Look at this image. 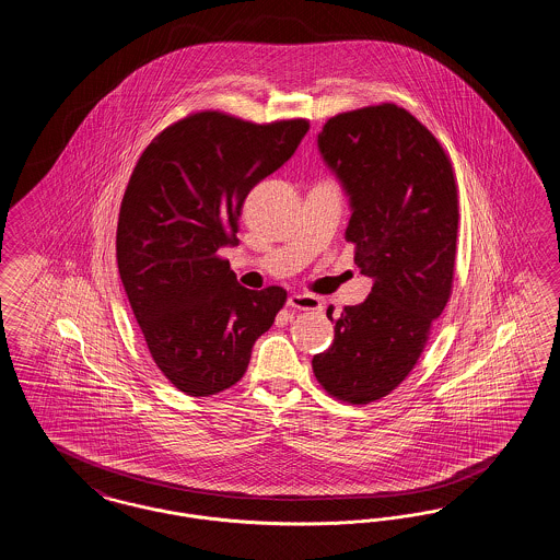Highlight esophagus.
Returning <instances> with one entry per match:
<instances>
[{
	"label": "esophagus",
	"instance_id": "esophagus-1",
	"mask_svg": "<svg viewBox=\"0 0 560 560\" xmlns=\"http://www.w3.org/2000/svg\"><path fill=\"white\" fill-rule=\"evenodd\" d=\"M288 306L293 311H320V300L311 293H292L288 298Z\"/></svg>",
	"mask_w": 560,
	"mask_h": 560
}]
</instances>
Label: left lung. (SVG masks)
<instances>
[{"label": "left lung", "mask_w": 560, "mask_h": 560, "mask_svg": "<svg viewBox=\"0 0 560 560\" xmlns=\"http://www.w3.org/2000/svg\"><path fill=\"white\" fill-rule=\"evenodd\" d=\"M320 155L350 199L347 241L372 293L334 319L313 372L338 400L368 405L416 368L452 295L457 185L450 155L393 103L340 113L323 126Z\"/></svg>", "instance_id": "8db88e82"}]
</instances>
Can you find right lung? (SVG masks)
<instances>
[{
  "label": "right lung",
  "instance_id": "add662e5",
  "mask_svg": "<svg viewBox=\"0 0 560 560\" xmlns=\"http://www.w3.org/2000/svg\"><path fill=\"white\" fill-rule=\"evenodd\" d=\"M306 119L252 124L201 110L142 151L117 222V267L149 352L190 397L218 395L247 370L288 292L240 285L220 247L235 245L247 192L292 158Z\"/></svg>",
  "mask_w": 560,
  "mask_h": 560
}]
</instances>
